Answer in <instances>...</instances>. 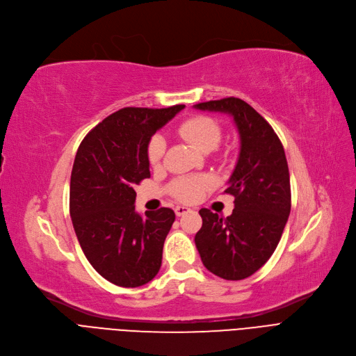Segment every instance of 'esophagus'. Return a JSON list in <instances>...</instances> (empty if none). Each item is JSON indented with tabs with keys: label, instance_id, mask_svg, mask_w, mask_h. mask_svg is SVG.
<instances>
[{
	"label": "esophagus",
	"instance_id": "obj_1",
	"mask_svg": "<svg viewBox=\"0 0 356 356\" xmlns=\"http://www.w3.org/2000/svg\"><path fill=\"white\" fill-rule=\"evenodd\" d=\"M191 210L188 207H184V205H177L175 207V214L178 216V217H181V216H184V214H186V213H190Z\"/></svg>",
	"mask_w": 356,
	"mask_h": 356
}]
</instances>
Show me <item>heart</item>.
Returning <instances> with one entry per match:
<instances>
[{
	"label": "heart",
	"instance_id": "heart-1",
	"mask_svg": "<svg viewBox=\"0 0 356 356\" xmlns=\"http://www.w3.org/2000/svg\"><path fill=\"white\" fill-rule=\"evenodd\" d=\"M178 135L190 142L200 152L214 151L221 140V127L217 120L197 115L185 119L177 128ZM166 142L162 135H154L146 148V155L152 166H159L163 161ZM213 182L208 177H182L171 184V193L181 201L194 202L211 188Z\"/></svg>",
	"mask_w": 356,
	"mask_h": 356
}]
</instances>
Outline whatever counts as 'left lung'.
<instances>
[{"mask_svg":"<svg viewBox=\"0 0 356 356\" xmlns=\"http://www.w3.org/2000/svg\"><path fill=\"white\" fill-rule=\"evenodd\" d=\"M195 109L232 115L240 154L225 194L234 195L233 214L220 217L201 208L195 245L202 264L225 280H243L275 253L287 222L291 195L283 145L268 122L238 97L194 104Z\"/></svg>","mask_w":356,"mask_h":356,"instance_id":"left-lung-1","label":"left lung"}]
</instances>
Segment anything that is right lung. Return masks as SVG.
<instances>
[{
  "mask_svg": "<svg viewBox=\"0 0 356 356\" xmlns=\"http://www.w3.org/2000/svg\"><path fill=\"white\" fill-rule=\"evenodd\" d=\"M184 108H123L103 119L77 149L70 179L74 233L93 268L116 286L146 284L161 268L175 213L162 207L139 216L134 185L151 177L146 148L152 135Z\"/></svg>",
  "mask_w": 356,
  "mask_h": 356,
  "instance_id": "obj_1",
  "label": "right lung"
}]
</instances>
